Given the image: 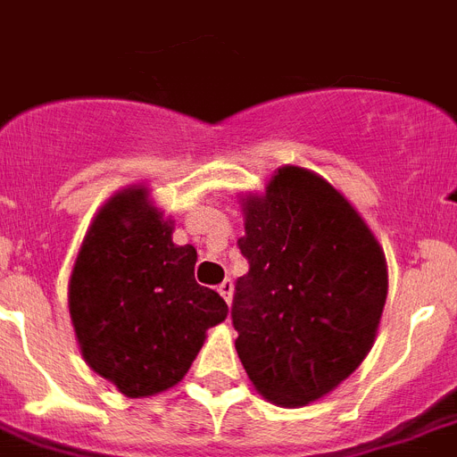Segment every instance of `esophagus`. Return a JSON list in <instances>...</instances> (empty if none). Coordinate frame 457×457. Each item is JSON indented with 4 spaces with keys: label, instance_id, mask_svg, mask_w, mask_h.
<instances>
[{
    "label": "esophagus",
    "instance_id": "esophagus-1",
    "mask_svg": "<svg viewBox=\"0 0 457 457\" xmlns=\"http://www.w3.org/2000/svg\"><path fill=\"white\" fill-rule=\"evenodd\" d=\"M232 290H235V287H232V281H229V278H225V281L218 286V293L222 295V300L228 302V304H232Z\"/></svg>",
    "mask_w": 457,
    "mask_h": 457
}]
</instances>
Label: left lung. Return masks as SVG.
<instances>
[{
  "mask_svg": "<svg viewBox=\"0 0 457 457\" xmlns=\"http://www.w3.org/2000/svg\"><path fill=\"white\" fill-rule=\"evenodd\" d=\"M241 209L237 353L264 400L304 406L367 358L388 295L386 255L351 202L302 167H281Z\"/></svg>",
  "mask_w": 457,
  "mask_h": 457,
  "instance_id": "left-lung-1",
  "label": "left lung"
}]
</instances>
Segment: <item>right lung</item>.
Wrapping results in <instances>:
<instances>
[{"label":"right lung","mask_w":457,"mask_h":457,"mask_svg":"<svg viewBox=\"0 0 457 457\" xmlns=\"http://www.w3.org/2000/svg\"><path fill=\"white\" fill-rule=\"evenodd\" d=\"M174 222L144 186L92 218L69 276V313L83 360L128 397L171 388L228 304L195 281L197 251L171 241Z\"/></svg>","instance_id":"1"}]
</instances>
